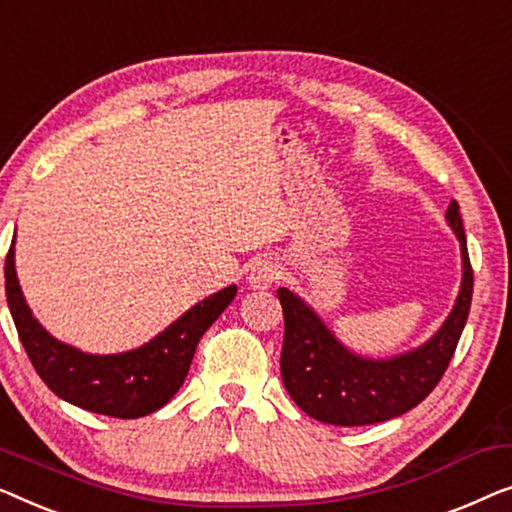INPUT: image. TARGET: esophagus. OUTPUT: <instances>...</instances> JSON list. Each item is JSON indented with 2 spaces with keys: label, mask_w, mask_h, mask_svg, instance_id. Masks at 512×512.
I'll return each instance as SVG.
<instances>
[{
  "label": "esophagus",
  "mask_w": 512,
  "mask_h": 512,
  "mask_svg": "<svg viewBox=\"0 0 512 512\" xmlns=\"http://www.w3.org/2000/svg\"><path fill=\"white\" fill-rule=\"evenodd\" d=\"M278 278V266L269 262V259H259L253 266H250L248 283L255 287V290H266L273 280Z\"/></svg>",
  "instance_id": "1"
}]
</instances>
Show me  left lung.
<instances>
[{"label": "left lung", "mask_w": 512, "mask_h": 512, "mask_svg": "<svg viewBox=\"0 0 512 512\" xmlns=\"http://www.w3.org/2000/svg\"><path fill=\"white\" fill-rule=\"evenodd\" d=\"M445 220L462 246V287L443 327L420 348L403 355L387 359L355 355L304 299L280 287L278 299L285 315L280 373L285 390L306 415L338 427L385 422L427 399L443 378L473 297V269L457 201L448 206Z\"/></svg>", "instance_id": "obj_1"}]
</instances>
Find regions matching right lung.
Listing matches in <instances>:
<instances>
[{
	"mask_svg": "<svg viewBox=\"0 0 512 512\" xmlns=\"http://www.w3.org/2000/svg\"><path fill=\"white\" fill-rule=\"evenodd\" d=\"M13 255L11 246L4 264L6 301L41 380L60 399L120 420L155 413L181 390L199 338L236 297V285H229L192 306L141 348L120 355H88L57 341L39 325L20 290Z\"/></svg>",
	"mask_w": 512,
	"mask_h": 512,
	"instance_id": "obj_1",
	"label": "right lung"
}]
</instances>
